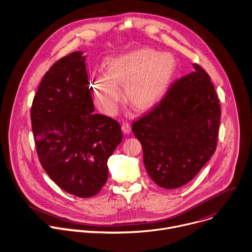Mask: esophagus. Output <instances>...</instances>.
Returning a JSON list of instances; mask_svg holds the SVG:
<instances>
[{
  "label": "esophagus",
  "mask_w": 252,
  "mask_h": 252,
  "mask_svg": "<svg viewBox=\"0 0 252 252\" xmlns=\"http://www.w3.org/2000/svg\"><path fill=\"white\" fill-rule=\"evenodd\" d=\"M121 129H122V131H123L125 134H129V133L131 132V126H130V124L127 123V122H125V123L122 124Z\"/></svg>",
  "instance_id": "1"
}]
</instances>
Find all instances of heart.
Masks as SVG:
<instances>
[{
  "label": "heart",
  "mask_w": 252,
  "mask_h": 252,
  "mask_svg": "<svg viewBox=\"0 0 252 252\" xmlns=\"http://www.w3.org/2000/svg\"><path fill=\"white\" fill-rule=\"evenodd\" d=\"M177 72V62L168 53L142 47L111 57L105 71L95 69L89 87L96 106L107 115L116 114L123 86L128 101L141 110L158 104L168 92Z\"/></svg>",
  "instance_id": "b5f03b06"
}]
</instances>
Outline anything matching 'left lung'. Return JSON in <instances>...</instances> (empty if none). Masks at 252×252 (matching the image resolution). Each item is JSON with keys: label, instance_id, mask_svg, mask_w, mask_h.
I'll return each instance as SVG.
<instances>
[{"label": "left lung", "instance_id": "obj_1", "mask_svg": "<svg viewBox=\"0 0 252 252\" xmlns=\"http://www.w3.org/2000/svg\"><path fill=\"white\" fill-rule=\"evenodd\" d=\"M192 66L194 71L172 84L162 101L132 126L149 177L164 189L191 181L217 148L219 98L206 70Z\"/></svg>", "mask_w": 252, "mask_h": 252}]
</instances>
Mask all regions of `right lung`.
<instances>
[{"label": "right lung", "instance_id": "1", "mask_svg": "<svg viewBox=\"0 0 252 252\" xmlns=\"http://www.w3.org/2000/svg\"><path fill=\"white\" fill-rule=\"evenodd\" d=\"M82 52L57 62L34 95L32 128L39 162L66 192L90 197L108 179L107 161L122 141L117 121L94 114Z\"/></svg>", "mask_w": 252, "mask_h": 252}]
</instances>
